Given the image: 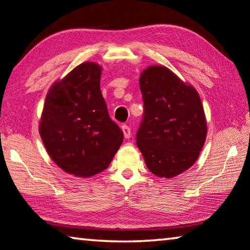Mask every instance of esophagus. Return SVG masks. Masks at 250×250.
<instances>
[{"label":"esophagus","mask_w":250,"mask_h":250,"mask_svg":"<svg viewBox=\"0 0 250 250\" xmlns=\"http://www.w3.org/2000/svg\"><path fill=\"white\" fill-rule=\"evenodd\" d=\"M122 132H124L125 139H129V138L131 137V129H130L128 125H122Z\"/></svg>","instance_id":"esophagus-1"}]
</instances>
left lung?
<instances>
[{
  "label": "left lung",
  "mask_w": 250,
  "mask_h": 250,
  "mask_svg": "<svg viewBox=\"0 0 250 250\" xmlns=\"http://www.w3.org/2000/svg\"><path fill=\"white\" fill-rule=\"evenodd\" d=\"M144 118L136 139L153 175L172 178L195 164L207 136V122L196 89L168 68L142 71Z\"/></svg>",
  "instance_id": "left-lung-1"
}]
</instances>
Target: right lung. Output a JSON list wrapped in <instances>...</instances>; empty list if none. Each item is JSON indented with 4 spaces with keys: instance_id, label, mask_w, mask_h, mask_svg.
<instances>
[{
    "instance_id": "obj_1",
    "label": "right lung",
    "mask_w": 250,
    "mask_h": 250,
    "mask_svg": "<svg viewBox=\"0 0 250 250\" xmlns=\"http://www.w3.org/2000/svg\"><path fill=\"white\" fill-rule=\"evenodd\" d=\"M101 66L84 62L46 94L39 131L49 156L65 172L88 178L109 167L124 141L100 90Z\"/></svg>"
}]
</instances>
